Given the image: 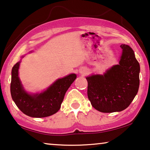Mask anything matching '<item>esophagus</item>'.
<instances>
[{"mask_svg": "<svg viewBox=\"0 0 150 150\" xmlns=\"http://www.w3.org/2000/svg\"><path fill=\"white\" fill-rule=\"evenodd\" d=\"M79 73H81V75H86L87 73H88V69H87L86 67H81V69H79Z\"/></svg>", "mask_w": 150, "mask_h": 150, "instance_id": "1", "label": "esophagus"}]
</instances>
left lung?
I'll use <instances>...</instances> for the list:
<instances>
[{
    "label": "left lung",
    "mask_w": 150,
    "mask_h": 150,
    "mask_svg": "<svg viewBox=\"0 0 150 150\" xmlns=\"http://www.w3.org/2000/svg\"><path fill=\"white\" fill-rule=\"evenodd\" d=\"M119 64L104 75L86 77L88 96L91 105L102 112H120L126 109L137 95L139 86L140 67L130 46L121 44Z\"/></svg>",
    "instance_id": "8db88e82"
}]
</instances>
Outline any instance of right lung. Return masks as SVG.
Segmentation results:
<instances>
[{
	"mask_svg": "<svg viewBox=\"0 0 150 150\" xmlns=\"http://www.w3.org/2000/svg\"><path fill=\"white\" fill-rule=\"evenodd\" d=\"M19 64L20 61L13 66L11 82V97L19 110L29 117L35 118L49 117L57 112L65 93L77 75L72 73L57 79L43 92L30 94L23 89L19 79Z\"/></svg>",
	"mask_w": 150,
	"mask_h": 150,
	"instance_id": "add662e5",
	"label": "right lung"
}]
</instances>
